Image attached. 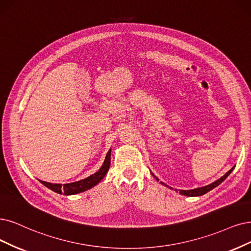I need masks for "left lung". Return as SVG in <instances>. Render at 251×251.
I'll return each instance as SVG.
<instances>
[{
    "mask_svg": "<svg viewBox=\"0 0 251 251\" xmlns=\"http://www.w3.org/2000/svg\"><path fill=\"white\" fill-rule=\"evenodd\" d=\"M235 169V166L234 168H231L225 176H222V177L220 178V179H218L217 181H215V182H213L212 184H210V185H207V186H203V187H200V188H197V189H191V190H180V193L181 194H183V196H186V197H199V196H202V194H205V193H207V192H209L210 190H212V189H214L216 186H218L219 184H221L222 182H224L226 178H227V176L233 172V170ZM153 175V174H152ZM154 176V175H153ZM154 178L157 180V181H159L158 180V178H156L155 176H154ZM161 184H164V183H162V182H160Z\"/></svg>",
    "mask_w": 251,
    "mask_h": 251,
    "instance_id": "1",
    "label": "left lung"
}]
</instances>
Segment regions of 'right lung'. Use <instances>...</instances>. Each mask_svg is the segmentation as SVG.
Wrapping results in <instances>:
<instances>
[{"instance_id":"obj_1","label":"right lung","mask_w":251,"mask_h":251,"mask_svg":"<svg viewBox=\"0 0 251 251\" xmlns=\"http://www.w3.org/2000/svg\"><path fill=\"white\" fill-rule=\"evenodd\" d=\"M110 166V150L108 151V153L106 154L105 160L102 164V166L100 168V170L98 172H96L95 174L91 175L90 177L77 181V182H73V183H68V184H52V183H49V182H44V181H40L44 186H46L48 188L51 189L52 191L60 193V194H65V196H70V194H76L82 191H86L90 188H92L93 186L97 185L102 179L104 178V176L106 175V173L108 172V169Z\"/></svg>"}]
</instances>
